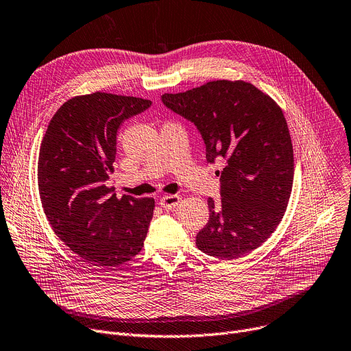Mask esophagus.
I'll return each instance as SVG.
<instances>
[{"instance_id": "34e87169", "label": "esophagus", "mask_w": 351, "mask_h": 351, "mask_svg": "<svg viewBox=\"0 0 351 351\" xmlns=\"http://www.w3.org/2000/svg\"><path fill=\"white\" fill-rule=\"evenodd\" d=\"M179 203H180V196H178V195H167V196L160 197V200H159V204L163 208H173Z\"/></svg>"}]
</instances>
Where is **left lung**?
<instances>
[{"label": "left lung", "mask_w": 351, "mask_h": 351, "mask_svg": "<svg viewBox=\"0 0 351 351\" xmlns=\"http://www.w3.org/2000/svg\"><path fill=\"white\" fill-rule=\"evenodd\" d=\"M162 103L199 130L206 159H224L220 196L197 232L200 251L234 260L258 248L281 223L293 183V149L282 110L254 84L208 82Z\"/></svg>", "instance_id": "left-lung-1"}]
</instances>
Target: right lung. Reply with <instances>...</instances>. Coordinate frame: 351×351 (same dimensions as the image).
I'll return each mask as SVG.
<instances>
[{
	"label": "right lung",
	"mask_w": 351,
	"mask_h": 351,
	"mask_svg": "<svg viewBox=\"0 0 351 351\" xmlns=\"http://www.w3.org/2000/svg\"><path fill=\"white\" fill-rule=\"evenodd\" d=\"M152 101L110 93L67 100L42 139L38 186L55 234L96 267H117L143 250L154 215L152 197L117 199L107 180L114 172L117 131Z\"/></svg>",
	"instance_id": "obj_1"
}]
</instances>
